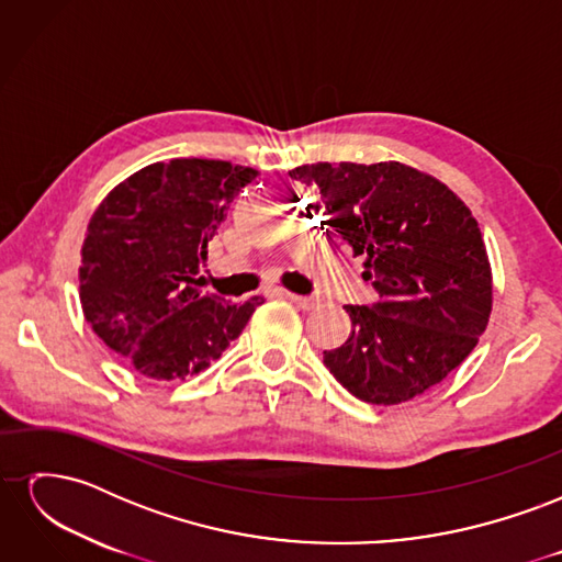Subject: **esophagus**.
I'll use <instances>...</instances> for the list:
<instances>
[{
    "label": "esophagus",
    "mask_w": 562,
    "mask_h": 562,
    "mask_svg": "<svg viewBox=\"0 0 562 562\" xmlns=\"http://www.w3.org/2000/svg\"><path fill=\"white\" fill-rule=\"evenodd\" d=\"M283 295L291 300V302H295L297 307H302V310H314L316 304H318V300L316 297H307V295H297V293H288V291H283Z\"/></svg>",
    "instance_id": "esophagus-1"
}]
</instances>
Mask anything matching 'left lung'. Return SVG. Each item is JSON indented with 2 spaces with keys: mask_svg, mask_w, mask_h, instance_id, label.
<instances>
[{
  "mask_svg": "<svg viewBox=\"0 0 562 562\" xmlns=\"http://www.w3.org/2000/svg\"><path fill=\"white\" fill-rule=\"evenodd\" d=\"M291 178L321 192V225L361 255L363 279L380 295L370 307H345L347 342L323 351L333 378L372 405H398L443 382L492 312V267L467 203L401 161H321Z\"/></svg>",
  "mask_w": 562,
  "mask_h": 562,
  "instance_id": "8db88e82",
  "label": "left lung"
}]
</instances>
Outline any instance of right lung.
Listing matches in <instances>:
<instances>
[{
    "label": "right lung",
    "mask_w": 562,
    "mask_h": 562,
    "mask_svg": "<svg viewBox=\"0 0 562 562\" xmlns=\"http://www.w3.org/2000/svg\"><path fill=\"white\" fill-rule=\"evenodd\" d=\"M255 168L217 159L149 164L93 211L81 246L79 300L103 342L149 380L199 375L241 335L260 297L201 293L209 241Z\"/></svg>",
    "instance_id": "1"
}]
</instances>
